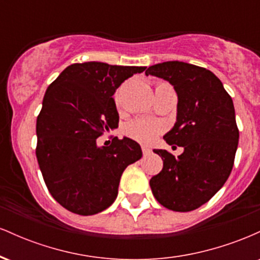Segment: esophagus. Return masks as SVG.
<instances>
[{"mask_svg":"<svg viewBox=\"0 0 260 260\" xmlns=\"http://www.w3.org/2000/svg\"><path fill=\"white\" fill-rule=\"evenodd\" d=\"M142 151H143V154L145 155V156H147V155H149V154L151 153L150 149H149L148 147H145V145H143V147H142Z\"/></svg>","mask_w":260,"mask_h":260,"instance_id":"1","label":"esophagus"}]
</instances>
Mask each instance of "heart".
Returning a JSON list of instances; mask_svg holds the SVG:
<instances>
[{
    "label": "heart",
    "mask_w": 260,
    "mask_h": 260,
    "mask_svg": "<svg viewBox=\"0 0 260 260\" xmlns=\"http://www.w3.org/2000/svg\"><path fill=\"white\" fill-rule=\"evenodd\" d=\"M116 100H118V96H116ZM160 126L153 122L145 120H134L127 124L124 128V132L132 138L139 140L143 143H151L154 142L156 136L160 132Z\"/></svg>",
    "instance_id": "1"
}]
</instances>
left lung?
<instances>
[{"label":"left lung","instance_id":"left-lung-1","mask_svg":"<svg viewBox=\"0 0 260 260\" xmlns=\"http://www.w3.org/2000/svg\"><path fill=\"white\" fill-rule=\"evenodd\" d=\"M145 74L174 86L177 116L164 139L184 149L177 157L155 149L164 168L151 177V192L170 210H194L213 198L231 174L240 138L234 103L221 80L198 66L168 61L150 66Z\"/></svg>","mask_w":260,"mask_h":260}]
</instances>
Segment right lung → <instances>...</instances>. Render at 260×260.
I'll list each match as a JSON object with an SVG mask.
<instances>
[{
  "label": "right lung",
  "mask_w": 260,
  "mask_h": 260,
  "mask_svg": "<svg viewBox=\"0 0 260 260\" xmlns=\"http://www.w3.org/2000/svg\"><path fill=\"white\" fill-rule=\"evenodd\" d=\"M145 67L84 62L68 66L49 85L37 120V157L56 202L79 215H94L115 202L124 169L142 157L133 139L109 147L96 139L118 127L112 95Z\"/></svg>",
  "instance_id": "1"
}]
</instances>
